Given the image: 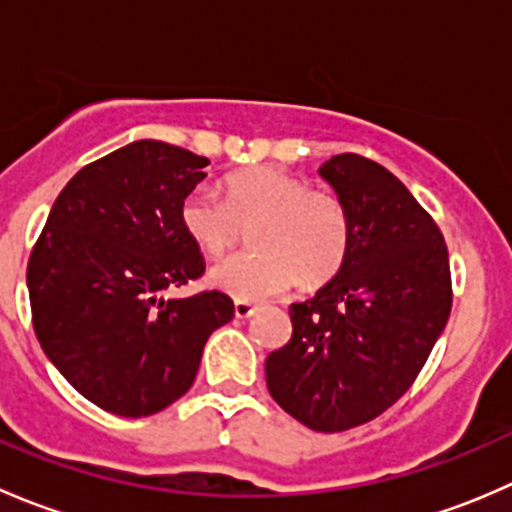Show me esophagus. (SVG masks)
<instances>
[{"instance_id":"obj_1","label":"esophagus","mask_w":512,"mask_h":512,"mask_svg":"<svg viewBox=\"0 0 512 512\" xmlns=\"http://www.w3.org/2000/svg\"><path fill=\"white\" fill-rule=\"evenodd\" d=\"M257 312V304L247 302V299H235V317L237 319H247Z\"/></svg>"}]
</instances>
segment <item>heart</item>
<instances>
[{
	"mask_svg": "<svg viewBox=\"0 0 512 512\" xmlns=\"http://www.w3.org/2000/svg\"><path fill=\"white\" fill-rule=\"evenodd\" d=\"M180 225L208 257H223L250 227L245 255L210 270V285L237 299L287 292L302 277L307 287L327 285L352 250V215L339 195L307 188L302 178L260 165L227 175L223 198L193 188L180 203Z\"/></svg>",
	"mask_w": 512,
	"mask_h": 512,
	"instance_id": "heart-1",
	"label": "heart"
}]
</instances>
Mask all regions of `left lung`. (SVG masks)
Wrapping results in <instances>:
<instances>
[{
	"label": "left lung",
	"mask_w": 512,
	"mask_h": 512,
	"mask_svg": "<svg viewBox=\"0 0 512 512\" xmlns=\"http://www.w3.org/2000/svg\"><path fill=\"white\" fill-rule=\"evenodd\" d=\"M352 215V250L332 282L289 307L292 339L265 361L272 399L312 431L361 426L394 406L426 364L453 304L436 220L374 160L319 168Z\"/></svg>",
	"instance_id": "8db88e82"
}]
</instances>
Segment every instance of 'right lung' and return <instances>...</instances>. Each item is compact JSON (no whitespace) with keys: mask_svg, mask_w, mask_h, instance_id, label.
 Segmentation results:
<instances>
[{"mask_svg":"<svg viewBox=\"0 0 512 512\" xmlns=\"http://www.w3.org/2000/svg\"><path fill=\"white\" fill-rule=\"evenodd\" d=\"M210 160L136 141L84 165L46 218L27 265L41 349L108 414L163 411L193 386L210 334L235 314L218 289L160 299L205 272L180 203Z\"/></svg>","mask_w":512,"mask_h":512,"instance_id":"obj_1","label":"right lung"}]
</instances>
